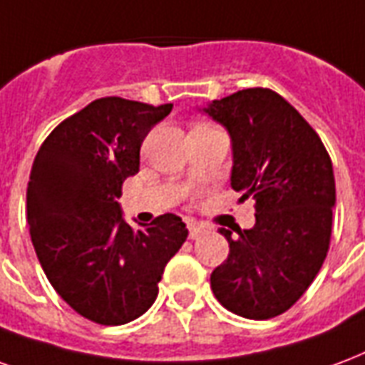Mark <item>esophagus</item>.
Wrapping results in <instances>:
<instances>
[{
	"label": "esophagus",
	"instance_id": "obj_1",
	"mask_svg": "<svg viewBox=\"0 0 365 365\" xmlns=\"http://www.w3.org/2000/svg\"><path fill=\"white\" fill-rule=\"evenodd\" d=\"M206 231L208 230H206L204 225H198V223H188V235H190V239H200Z\"/></svg>",
	"mask_w": 365,
	"mask_h": 365
}]
</instances>
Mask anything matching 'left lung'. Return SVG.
Wrapping results in <instances>:
<instances>
[{"instance_id":"1","label":"left lung","mask_w":365,"mask_h":365,"mask_svg":"<svg viewBox=\"0 0 365 365\" xmlns=\"http://www.w3.org/2000/svg\"><path fill=\"white\" fill-rule=\"evenodd\" d=\"M204 113L231 138V186L255 200L251 230H220L227 260L210 276L215 299L245 319L288 311L323 267L336 204L331 157L319 134L276 91L255 87Z\"/></svg>"}]
</instances>
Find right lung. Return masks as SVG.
<instances>
[{
  "label": "right lung",
  "mask_w": 365,
  "mask_h": 365,
  "mask_svg": "<svg viewBox=\"0 0 365 365\" xmlns=\"http://www.w3.org/2000/svg\"><path fill=\"white\" fill-rule=\"evenodd\" d=\"M173 105L97 98L50 132L26 186V220L48 282L81 317L124 324L150 309L167 262L186 241L179 215L132 230L122 182L140 171L145 135Z\"/></svg>",
  "instance_id": "obj_1"
}]
</instances>
